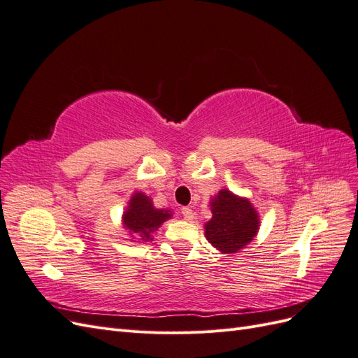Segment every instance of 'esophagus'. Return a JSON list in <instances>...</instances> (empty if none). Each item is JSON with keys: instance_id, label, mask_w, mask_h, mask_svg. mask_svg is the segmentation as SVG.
<instances>
[{"instance_id": "obj_1", "label": "esophagus", "mask_w": 358, "mask_h": 358, "mask_svg": "<svg viewBox=\"0 0 358 358\" xmlns=\"http://www.w3.org/2000/svg\"><path fill=\"white\" fill-rule=\"evenodd\" d=\"M182 215H183V218H185L188 222H191L194 218H196V213H194V210L189 209V208H183L182 209Z\"/></svg>"}]
</instances>
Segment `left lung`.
Wrapping results in <instances>:
<instances>
[{
  "mask_svg": "<svg viewBox=\"0 0 358 358\" xmlns=\"http://www.w3.org/2000/svg\"><path fill=\"white\" fill-rule=\"evenodd\" d=\"M210 212L212 218L204 224V234L222 254L239 252L259 230V216L252 203L227 188L212 197Z\"/></svg>",
  "mask_w": 358,
  "mask_h": 358,
  "instance_id": "obj_1",
  "label": "left lung"
}]
</instances>
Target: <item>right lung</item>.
<instances>
[{
  "mask_svg": "<svg viewBox=\"0 0 358 358\" xmlns=\"http://www.w3.org/2000/svg\"><path fill=\"white\" fill-rule=\"evenodd\" d=\"M171 216V210L157 209L152 199L142 191H136L122 213V225L131 236L133 242L145 243L154 239L152 234Z\"/></svg>",
  "mask_w": 358,
  "mask_h": 358,
  "instance_id": "right-lung-1",
  "label": "right lung"
}]
</instances>
